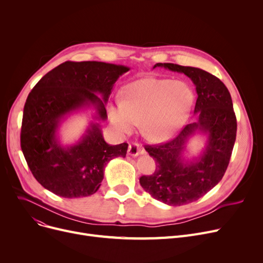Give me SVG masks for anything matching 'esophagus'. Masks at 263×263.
<instances>
[{"label": "esophagus", "mask_w": 263, "mask_h": 263, "mask_svg": "<svg viewBox=\"0 0 263 263\" xmlns=\"http://www.w3.org/2000/svg\"><path fill=\"white\" fill-rule=\"evenodd\" d=\"M146 151L144 150V148H142L139 144L136 143H132L129 145V149H128V154L132 157H137L140 155H144Z\"/></svg>", "instance_id": "34e87169"}]
</instances>
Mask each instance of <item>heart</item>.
<instances>
[{
    "instance_id": "obj_1",
    "label": "heart",
    "mask_w": 263,
    "mask_h": 263,
    "mask_svg": "<svg viewBox=\"0 0 263 263\" xmlns=\"http://www.w3.org/2000/svg\"><path fill=\"white\" fill-rule=\"evenodd\" d=\"M194 102L184 82L146 78L127 88L126 100L118 98L109 110V121L120 135L131 133L142 120V128L154 141H165L183 126Z\"/></svg>"
}]
</instances>
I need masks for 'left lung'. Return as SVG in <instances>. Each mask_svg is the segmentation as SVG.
<instances>
[{"instance_id":"1","label":"left lung","mask_w":263,"mask_h":263,"mask_svg":"<svg viewBox=\"0 0 263 263\" xmlns=\"http://www.w3.org/2000/svg\"><path fill=\"white\" fill-rule=\"evenodd\" d=\"M171 71L186 76L195 85L197 121L189 123L175 139L145 149L156 162V171L142 176L140 183L155 199L168 205L196 201L220 180L227 170L237 136V118L231 96L215 76L195 67L158 63ZM196 132L207 136L202 154L185 160L183 154L189 137Z\"/></svg>"}]
</instances>
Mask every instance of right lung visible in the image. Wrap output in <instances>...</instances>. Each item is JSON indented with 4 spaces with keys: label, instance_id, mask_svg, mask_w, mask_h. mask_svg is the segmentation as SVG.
<instances>
[{
    "label": "right lung",
    "instance_id": "right-lung-1",
    "mask_svg": "<svg viewBox=\"0 0 263 263\" xmlns=\"http://www.w3.org/2000/svg\"><path fill=\"white\" fill-rule=\"evenodd\" d=\"M130 70L103 62H65L55 67L27 96L21 127V149L36 180L65 198L87 197L98 191L105 165L126 157L128 144H107L100 122L115 82ZM99 93L103 98L96 95ZM92 107L94 120L72 145H63L57 131L61 122L81 109Z\"/></svg>",
    "mask_w": 263,
    "mask_h": 263
}]
</instances>
